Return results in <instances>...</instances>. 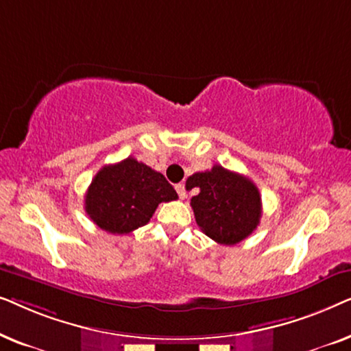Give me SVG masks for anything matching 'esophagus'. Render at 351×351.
Returning a JSON list of instances; mask_svg holds the SVG:
<instances>
[{"label": "esophagus", "instance_id": "esophagus-1", "mask_svg": "<svg viewBox=\"0 0 351 351\" xmlns=\"http://www.w3.org/2000/svg\"><path fill=\"white\" fill-rule=\"evenodd\" d=\"M176 190H177V195H179L180 199H185L186 198V190H185V185L184 184H177L176 185Z\"/></svg>", "mask_w": 351, "mask_h": 351}]
</instances>
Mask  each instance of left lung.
<instances>
[{"label": "left lung", "instance_id": "8db88e82", "mask_svg": "<svg viewBox=\"0 0 351 351\" xmlns=\"http://www.w3.org/2000/svg\"><path fill=\"white\" fill-rule=\"evenodd\" d=\"M199 189L191 198L195 219L203 233L215 243L233 246L246 239L262 217V198L247 177L215 165L210 171L195 172L186 189Z\"/></svg>", "mask_w": 351, "mask_h": 351}]
</instances>
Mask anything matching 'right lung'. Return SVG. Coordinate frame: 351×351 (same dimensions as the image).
<instances>
[{
    "label": "right lung",
    "mask_w": 351,
    "mask_h": 351,
    "mask_svg": "<svg viewBox=\"0 0 351 351\" xmlns=\"http://www.w3.org/2000/svg\"><path fill=\"white\" fill-rule=\"evenodd\" d=\"M177 198L161 172L129 156L95 174L86 191L84 209L99 228L124 234L148 223L158 204Z\"/></svg>",
    "instance_id": "1"
}]
</instances>
